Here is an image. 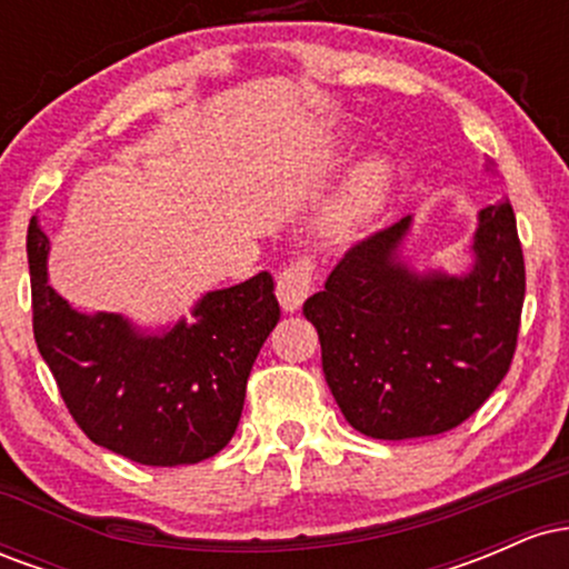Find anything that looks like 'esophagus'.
I'll return each instance as SVG.
<instances>
[{"mask_svg": "<svg viewBox=\"0 0 569 569\" xmlns=\"http://www.w3.org/2000/svg\"><path fill=\"white\" fill-rule=\"evenodd\" d=\"M310 286H312V264L307 262V259L286 267V270L278 276V286H276L280 307H283L286 312L299 310L307 299Z\"/></svg>", "mask_w": 569, "mask_h": 569, "instance_id": "esophagus-1", "label": "esophagus"}]
</instances>
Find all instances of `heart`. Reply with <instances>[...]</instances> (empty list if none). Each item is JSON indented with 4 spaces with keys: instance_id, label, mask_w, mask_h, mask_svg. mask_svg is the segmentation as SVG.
<instances>
[{
    "instance_id": "b5f03b06",
    "label": "heart",
    "mask_w": 569,
    "mask_h": 569,
    "mask_svg": "<svg viewBox=\"0 0 569 569\" xmlns=\"http://www.w3.org/2000/svg\"><path fill=\"white\" fill-rule=\"evenodd\" d=\"M393 171L382 158L358 162L326 198L310 219V234L321 246H342L358 238L385 208Z\"/></svg>"
}]
</instances>
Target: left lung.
I'll return each instance as SVG.
<instances>
[{"label":"left lung","mask_w":569,"mask_h":569,"mask_svg":"<svg viewBox=\"0 0 569 569\" xmlns=\"http://www.w3.org/2000/svg\"><path fill=\"white\" fill-rule=\"evenodd\" d=\"M411 217L352 246L305 302L345 420L371 439L439 436L508 375L525 305V257L508 198L479 211L462 276L415 270Z\"/></svg>","instance_id":"obj_1"}]
</instances>
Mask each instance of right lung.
<instances>
[{"mask_svg":"<svg viewBox=\"0 0 569 569\" xmlns=\"http://www.w3.org/2000/svg\"><path fill=\"white\" fill-rule=\"evenodd\" d=\"M34 339L90 441L141 466H194L230 443L246 382L280 307L272 278L208 291L160 331L117 312L74 310L48 283L50 238L26 234Z\"/></svg>","mask_w":569,"mask_h":569,"instance_id":"obj_1","label":"right lung"}]
</instances>
